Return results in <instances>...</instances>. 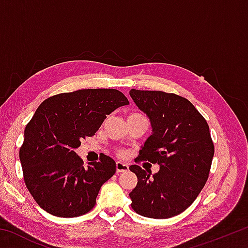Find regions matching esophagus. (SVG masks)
I'll use <instances>...</instances> for the list:
<instances>
[{
	"mask_svg": "<svg viewBox=\"0 0 248 248\" xmlns=\"http://www.w3.org/2000/svg\"><path fill=\"white\" fill-rule=\"evenodd\" d=\"M116 170H117V173H124V171L129 170V166L127 164H124V163L117 162L116 163Z\"/></svg>",
	"mask_w": 248,
	"mask_h": 248,
	"instance_id": "esophagus-1",
	"label": "esophagus"
}]
</instances>
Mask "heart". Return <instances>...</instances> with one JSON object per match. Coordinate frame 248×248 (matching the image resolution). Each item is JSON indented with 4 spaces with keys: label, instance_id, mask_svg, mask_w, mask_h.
Returning a JSON list of instances; mask_svg holds the SVG:
<instances>
[{
    "label": "heart",
    "instance_id": "heart-1",
    "mask_svg": "<svg viewBox=\"0 0 248 248\" xmlns=\"http://www.w3.org/2000/svg\"><path fill=\"white\" fill-rule=\"evenodd\" d=\"M139 115H140V114H137V112H134V114H130V115H129V117H133V116H139ZM118 154H119V155H124V153L123 152V151H119Z\"/></svg>",
    "mask_w": 248,
    "mask_h": 248
}]
</instances>
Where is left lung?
I'll return each instance as SVG.
<instances>
[{
	"instance_id": "1",
	"label": "left lung",
	"mask_w": 248,
	"mask_h": 248,
	"mask_svg": "<svg viewBox=\"0 0 248 248\" xmlns=\"http://www.w3.org/2000/svg\"><path fill=\"white\" fill-rule=\"evenodd\" d=\"M130 96L148 115L153 131L138 157L159 165L153 176L138 165L129 167L138 177L129 194L131 207L143 217L169 219L189 207L207 183L215 155L209 125L179 95L132 89Z\"/></svg>"
}]
</instances>
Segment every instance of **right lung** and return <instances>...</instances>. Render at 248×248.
<instances>
[{"label":"right lung","instance_id":"1","mask_svg":"<svg viewBox=\"0 0 248 248\" xmlns=\"http://www.w3.org/2000/svg\"><path fill=\"white\" fill-rule=\"evenodd\" d=\"M128 104L118 90L90 89L54 95L39 105L25 128L19 159L27 189L45 211L75 217L94 208L116 163L103 154L84 167L74 150L94 136L107 115Z\"/></svg>","mask_w":248,"mask_h":248}]
</instances>
